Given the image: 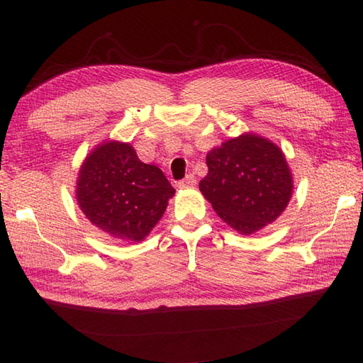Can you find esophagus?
Masks as SVG:
<instances>
[{
	"instance_id": "obj_1",
	"label": "esophagus",
	"mask_w": 363,
	"mask_h": 363,
	"mask_svg": "<svg viewBox=\"0 0 363 363\" xmlns=\"http://www.w3.org/2000/svg\"><path fill=\"white\" fill-rule=\"evenodd\" d=\"M181 189H189V187H195L196 186V177L194 174H187L186 177H184L182 181H179V184H177Z\"/></svg>"
}]
</instances>
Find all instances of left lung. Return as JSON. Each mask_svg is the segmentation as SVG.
I'll list each match as a JSON object with an SVG mask.
<instances>
[{
	"label": "left lung",
	"instance_id": "left-lung-1",
	"mask_svg": "<svg viewBox=\"0 0 363 363\" xmlns=\"http://www.w3.org/2000/svg\"><path fill=\"white\" fill-rule=\"evenodd\" d=\"M209 172L199 190L237 233H257L285 211L293 176L282 150L268 138L245 133L207 152Z\"/></svg>",
	"mask_w": 363,
	"mask_h": 363
}]
</instances>
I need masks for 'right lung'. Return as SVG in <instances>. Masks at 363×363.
Returning <instances> with one entry per match:
<instances>
[{"instance_id":"add662e5","label":"right lung","mask_w":363,"mask_h":363,"mask_svg":"<svg viewBox=\"0 0 363 363\" xmlns=\"http://www.w3.org/2000/svg\"><path fill=\"white\" fill-rule=\"evenodd\" d=\"M174 191L159 167L143 164L130 143L117 140L89 152L76 181V199L86 218L129 243L151 233Z\"/></svg>"}]
</instances>
